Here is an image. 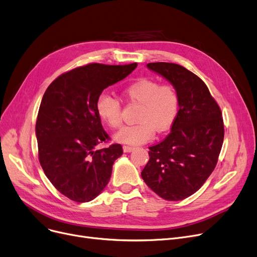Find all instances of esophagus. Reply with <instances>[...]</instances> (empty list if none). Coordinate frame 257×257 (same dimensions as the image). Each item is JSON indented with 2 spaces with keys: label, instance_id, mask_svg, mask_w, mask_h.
<instances>
[{
  "label": "esophagus",
  "instance_id": "1",
  "mask_svg": "<svg viewBox=\"0 0 257 257\" xmlns=\"http://www.w3.org/2000/svg\"><path fill=\"white\" fill-rule=\"evenodd\" d=\"M122 150H124V152H131L135 150V147H131V146H124L122 147Z\"/></svg>",
  "mask_w": 257,
  "mask_h": 257
}]
</instances>
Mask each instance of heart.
Wrapping results in <instances>:
<instances>
[{"label": "heart", "instance_id": "heart-1", "mask_svg": "<svg viewBox=\"0 0 257 257\" xmlns=\"http://www.w3.org/2000/svg\"><path fill=\"white\" fill-rule=\"evenodd\" d=\"M122 94L131 104L140 105L136 125L121 128L114 139L122 144L139 145L149 141L154 130H168L176 118L180 108V95L172 84H161L153 79H141L127 85ZM96 111L103 121L111 127L121 125V106L118 99L102 94L96 102Z\"/></svg>", "mask_w": 257, "mask_h": 257}]
</instances>
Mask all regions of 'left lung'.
Wrapping results in <instances>:
<instances>
[{
    "label": "left lung",
    "mask_w": 257,
    "mask_h": 257,
    "mask_svg": "<svg viewBox=\"0 0 257 257\" xmlns=\"http://www.w3.org/2000/svg\"><path fill=\"white\" fill-rule=\"evenodd\" d=\"M147 67L176 88L180 109L170 135L149 147L142 177L162 198L182 200L205 184L217 164L225 135L221 110L202 79L185 67L164 62Z\"/></svg>",
    "instance_id": "8db88e82"
}]
</instances>
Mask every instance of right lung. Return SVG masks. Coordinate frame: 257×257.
<instances>
[{
    "instance_id": "add662e5",
    "label": "right lung",
    "mask_w": 257,
    "mask_h": 257,
    "mask_svg": "<svg viewBox=\"0 0 257 257\" xmlns=\"http://www.w3.org/2000/svg\"><path fill=\"white\" fill-rule=\"evenodd\" d=\"M137 66L76 67L58 76L43 95L36 124L39 161L51 184L74 202H90L101 193L122 154L119 144L94 150L110 140L96 102L105 88L125 79Z\"/></svg>"
}]
</instances>
